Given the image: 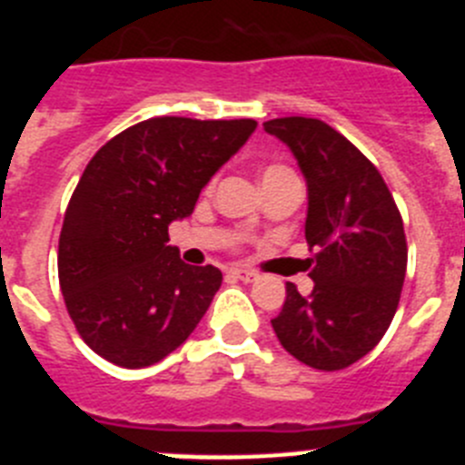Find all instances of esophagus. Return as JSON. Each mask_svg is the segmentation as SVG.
Wrapping results in <instances>:
<instances>
[{
    "label": "esophagus",
    "instance_id": "1",
    "mask_svg": "<svg viewBox=\"0 0 465 465\" xmlns=\"http://www.w3.org/2000/svg\"><path fill=\"white\" fill-rule=\"evenodd\" d=\"M228 274H230V277L240 279V282H244V283L256 282V279H258L256 272H252V270H242V268H230Z\"/></svg>",
    "mask_w": 465,
    "mask_h": 465
}]
</instances>
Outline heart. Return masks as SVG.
Here are the masks:
<instances>
[{"label": "heart", "mask_w": 465, "mask_h": 465, "mask_svg": "<svg viewBox=\"0 0 465 465\" xmlns=\"http://www.w3.org/2000/svg\"><path fill=\"white\" fill-rule=\"evenodd\" d=\"M289 167H283V165H270L262 170V183L265 182H272L274 176H282V174H289Z\"/></svg>", "instance_id": "1"}]
</instances>
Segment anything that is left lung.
<instances>
[{
	"label": "left lung",
	"mask_w": 465,
	"mask_h": 465,
	"mask_svg": "<svg viewBox=\"0 0 465 465\" xmlns=\"http://www.w3.org/2000/svg\"><path fill=\"white\" fill-rule=\"evenodd\" d=\"M291 149L307 182L305 240L314 289L286 300L272 328L282 347L316 371H342L384 338L398 310L408 242L384 179L347 137L319 118L262 123Z\"/></svg>",
	"instance_id": "8db88e82"
}]
</instances>
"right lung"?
I'll return each mask as SVG.
<instances>
[{
  "label": "right lung",
  "mask_w": 465,
  "mask_h": 465,
  "mask_svg": "<svg viewBox=\"0 0 465 465\" xmlns=\"http://www.w3.org/2000/svg\"><path fill=\"white\" fill-rule=\"evenodd\" d=\"M256 125L252 118H149L93 155L64 212L57 277L94 354L146 368L195 331L223 274L183 262L167 244V228L191 216L200 191Z\"/></svg>",
  "instance_id": "obj_1"
}]
</instances>
